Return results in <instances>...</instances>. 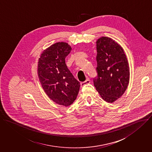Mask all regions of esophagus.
Returning a JSON list of instances; mask_svg holds the SVG:
<instances>
[{"instance_id":"esophagus-1","label":"esophagus","mask_w":152,"mask_h":152,"mask_svg":"<svg viewBox=\"0 0 152 152\" xmlns=\"http://www.w3.org/2000/svg\"><path fill=\"white\" fill-rule=\"evenodd\" d=\"M91 83V80L89 79H87L85 82H82L81 83V85L82 86H83V85H88V84H89Z\"/></svg>"}]
</instances>
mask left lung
<instances>
[{"label":"left lung","instance_id":"obj_1","mask_svg":"<svg viewBox=\"0 0 152 152\" xmlns=\"http://www.w3.org/2000/svg\"><path fill=\"white\" fill-rule=\"evenodd\" d=\"M97 76L94 85L101 97L113 103L120 98L127 88L130 70L129 63L121 46L108 37L96 41Z\"/></svg>","mask_w":152,"mask_h":152}]
</instances>
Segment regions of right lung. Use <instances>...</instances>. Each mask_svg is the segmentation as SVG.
Returning a JSON list of instances; mask_svg holds the SVG:
<instances>
[{
	"mask_svg": "<svg viewBox=\"0 0 152 152\" xmlns=\"http://www.w3.org/2000/svg\"><path fill=\"white\" fill-rule=\"evenodd\" d=\"M71 50L68 43H56L43 51L37 66L39 79L45 93L54 102L66 107L75 102L80 86L65 63Z\"/></svg>",
	"mask_w": 152,
	"mask_h": 152,
	"instance_id": "obj_1",
	"label": "right lung"
}]
</instances>
